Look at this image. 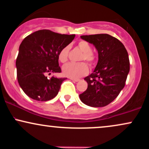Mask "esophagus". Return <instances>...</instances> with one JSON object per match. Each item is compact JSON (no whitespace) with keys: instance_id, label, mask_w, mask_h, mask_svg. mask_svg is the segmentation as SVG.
Listing matches in <instances>:
<instances>
[{"instance_id":"34e87169","label":"esophagus","mask_w":149,"mask_h":149,"mask_svg":"<svg viewBox=\"0 0 149 149\" xmlns=\"http://www.w3.org/2000/svg\"><path fill=\"white\" fill-rule=\"evenodd\" d=\"M70 79H71V80H73V82H78V81H80V79H75V78H70Z\"/></svg>"}]
</instances>
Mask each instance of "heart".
Listing matches in <instances>:
<instances>
[{"label": "heart", "mask_w": 149, "mask_h": 149, "mask_svg": "<svg viewBox=\"0 0 149 149\" xmlns=\"http://www.w3.org/2000/svg\"><path fill=\"white\" fill-rule=\"evenodd\" d=\"M78 47L83 52V55L80 57V61L85 60L90 66H92L95 63V55L92 52V47L88 42L85 40H81L78 42ZM70 47L69 45L65 46L61 49L58 54V59L60 62L64 63L67 61L69 56ZM88 66L85 62L76 63H68L65 64L62 67L63 74L65 76L69 77L72 78H80L85 76L88 73Z\"/></svg>", "instance_id": "obj_1"}]
</instances>
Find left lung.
Returning a JSON list of instances; mask_svg holds the SVG:
<instances>
[{
	"mask_svg": "<svg viewBox=\"0 0 149 149\" xmlns=\"http://www.w3.org/2000/svg\"><path fill=\"white\" fill-rule=\"evenodd\" d=\"M98 52V63L93 73L84 78L88 88L79 97L92 107H103L112 102L125 85L130 60L125 47L119 40L107 33L81 36Z\"/></svg>",
	"mask_w": 149,
	"mask_h": 149,
	"instance_id": "left-lung-1",
	"label": "left lung"
}]
</instances>
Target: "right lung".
I'll return each instance as SVG.
<instances>
[{
	"label": "right lung",
	"mask_w": 149,
	"mask_h": 149,
	"mask_svg": "<svg viewBox=\"0 0 149 149\" xmlns=\"http://www.w3.org/2000/svg\"><path fill=\"white\" fill-rule=\"evenodd\" d=\"M75 35H65L49 30H39L22 40L16 60L18 83L24 93L33 100L45 102L57 96L65 78L51 77L50 73H60L58 54L74 39Z\"/></svg>",
	"instance_id": "add662e5"
}]
</instances>
